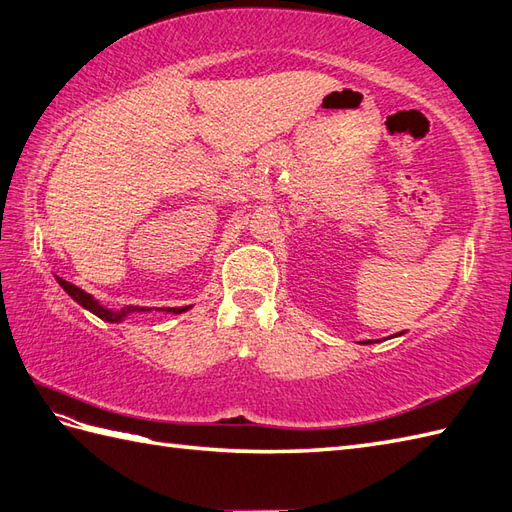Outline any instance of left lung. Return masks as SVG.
Here are the masks:
<instances>
[{
    "label": "left lung",
    "instance_id": "1",
    "mask_svg": "<svg viewBox=\"0 0 512 512\" xmlns=\"http://www.w3.org/2000/svg\"><path fill=\"white\" fill-rule=\"evenodd\" d=\"M400 334H404V332H397V336H400ZM395 336V334H393ZM371 343H376V341H360V345H371Z\"/></svg>",
    "mask_w": 512,
    "mask_h": 512
}]
</instances>
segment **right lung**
<instances>
[{
    "label": "right lung",
    "instance_id": "add662e5",
    "mask_svg": "<svg viewBox=\"0 0 512 512\" xmlns=\"http://www.w3.org/2000/svg\"><path fill=\"white\" fill-rule=\"evenodd\" d=\"M56 282L62 286V289H65V293L73 299V302H78L82 308L89 310V313L97 315L99 319H104V321H108V323H121L123 319H128V317L134 315V313H152V310H154V308H147V306H123V308H119V310H112V308H106V306H104L102 302H99V299H95L91 293L82 291L80 286L71 284V282H67V280H62V278H58V276H56ZM189 308H191V306L156 308V310H162V313H171V315H182V313H186V310H189Z\"/></svg>",
    "mask_w": 512,
    "mask_h": 512
}]
</instances>
